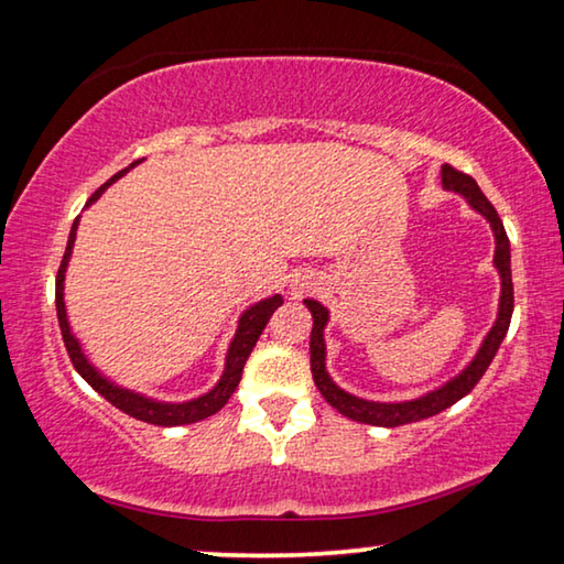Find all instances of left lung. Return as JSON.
<instances>
[{
	"label": "left lung",
	"instance_id": "1",
	"mask_svg": "<svg viewBox=\"0 0 564 564\" xmlns=\"http://www.w3.org/2000/svg\"><path fill=\"white\" fill-rule=\"evenodd\" d=\"M441 184L448 192H456L466 196L476 212L484 214L491 224L494 237H497V252H494V264L501 274V305H499V317L494 323L491 333L484 340L481 350L476 352V358L471 360V366L466 368L462 376L454 378L452 383H446L438 391H433L429 395L419 398V401H405V403H370L362 401V398H355L350 393H345L337 388L330 376L325 372V343H323V327L327 323V310L319 305L315 300H305L307 310L312 312V333H310V368H312V378H315L317 391L323 393L327 403L333 405L337 413H343L345 419L350 421H360L368 423V426H386V429H395L403 426V423H413V421H423L431 419L441 411L452 409L456 401H462L464 395H469L474 391V386L479 383L484 372L491 366L494 355H497L501 340L509 330V323H512V312H514V288H512V257H509V237L505 231V224H501L497 209H494L491 202L481 194V188L476 181L469 176V173L458 171L454 166L444 163L441 166Z\"/></svg>",
	"mask_w": 564,
	"mask_h": 564
}]
</instances>
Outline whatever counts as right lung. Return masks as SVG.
<instances>
[{"instance_id": "add662e5", "label": "right lung", "mask_w": 564, "mask_h": 564, "mask_svg": "<svg viewBox=\"0 0 564 564\" xmlns=\"http://www.w3.org/2000/svg\"><path fill=\"white\" fill-rule=\"evenodd\" d=\"M128 169L118 171L116 176H112L108 184H102L98 192H95L88 204H93L95 198H98L106 188L112 184V181L123 176ZM75 229H77V219L73 221V229H70V239H67V249H65V257L63 262H59V270H57V280H55V305H57V319H59V333H63V343L67 348V355H70L75 370L80 372V376L88 380V383L98 391L102 398H106L108 403L116 405L118 411H123L131 415V419L138 421H145V423H153V426H186V423H196L202 419H209L216 411L224 409V403L229 401L231 393L237 391L239 380H241V370H245V362L249 358V352L254 350V345L259 340V335L270 323V317L274 315V310L282 305V297L280 294H274L270 300H262L259 305L249 307L245 315L239 319V330L237 337H234L229 355H227V370H224V376L219 383L212 393H206L202 398H196V401H188V403H155L149 401V398L131 393V391H123V388L112 386L110 380H106L100 376L98 370H95L88 360H85V355L80 352V345L70 333V325H67V315H65V302H63V280H65V267H67V259H70L73 252V245H75Z\"/></svg>"}]
</instances>
